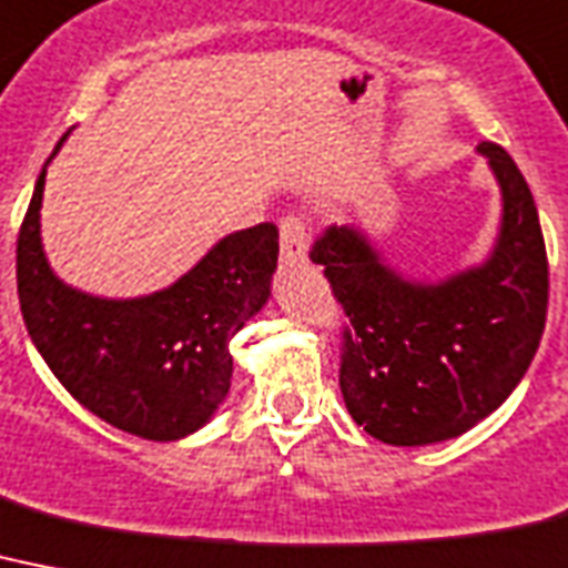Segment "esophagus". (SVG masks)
<instances>
[{"label": "esophagus", "mask_w": 568, "mask_h": 568, "mask_svg": "<svg viewBox=\"0 0 568 568\" xmlns=\"http://www.w3.org/2000/svg\"><path fill=\"white\" fill-rule=\"evenodd\" d=\"M308 251V227L300 215H285L280 221V256L285 262H303Z\"/></svg>", "instance_id": "esophagus-1"}]
</instances>
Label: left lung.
<instances>
[{
  "instance_id": "left-lung-1",
  "label": "left lung",
  "mask_w": 568,
  "mask_h": 568,
  "mask_svg": "<svg viewBox=\"0 0 568 568\" xmlns=\"http://www.w3.org/2000/svg\"><path fill=\"white\" fill-rule=\"evenodd\" d=\"M478 151L501 189L499 239L478 268L414 283L358 227H326L308 251L349 317L338 379L347 412L382 444L469 432L514 394L546 329L548 260L531 189L496 142Z\"/></svg>"
}]
</instances>
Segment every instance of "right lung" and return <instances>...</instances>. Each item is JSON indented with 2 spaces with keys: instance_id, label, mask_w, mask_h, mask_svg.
I'll list each match as a JSON object with an SVG mask.
<instances>
[{
  "instance_id": "add662e5",
  "label": "right lung",
  "mask_w": 568,
  "mask_h": 568,
  "mask_svg": "<svg viewBox=\"0 0 568 568\" xmlns=\"http://www.w3.org/2000/svg\"><path fill=\"white\" fill-rule=\"evenodd\" d=\"M43 186L45 169L17 239V294L37 353L87 412L128 435L180 440L197 432L230 390V338L271 297L276 227L265 221L230 233L149 297H92L58 280L45 262Z\"/></svg>"
}]
</instances>
